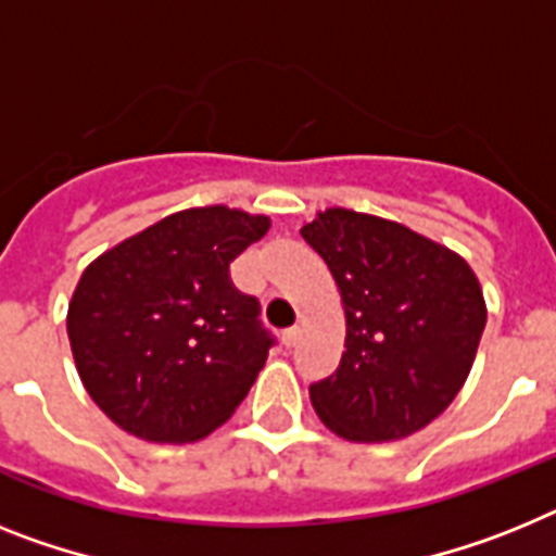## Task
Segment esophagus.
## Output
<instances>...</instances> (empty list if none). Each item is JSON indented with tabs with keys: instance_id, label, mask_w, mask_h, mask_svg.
I'll return each instance as SVG.
<instances>
[{
	"instance_id": "obj_1",
	"label": "esophagus",
	"mask_w": 556,
	"mask_h": 556,
	"mask_svg": "<svg viewBox=\"0 0 556 556\" xmlns=\"http://www.w3.org/2000/svg\"><path fill=\"white\" fill-rule=\"evenodd\" d=\"M296 342H300V328H288L286 333H282V344L291 350V348H296Z\"/></svg>"
}]
</instances>
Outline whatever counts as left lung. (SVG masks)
I'll return each mask as SVG.
<instances>
[{"label":"left lung","mask_w":556,"mask_h":556,"mask_svg":"<svg viewBox=\"0 0 556 556\" xmlns=\"http://www.w3.org/2000/svg\"><path fill=\"white\" fill-rule=\"evenodd\" d=\"M342 293L348 336L333 376L311 384L316 415L348 441H399L464 387L486 302L464 256L407 226L325 208L302 226Z\"/></svg>","instance_id":"1"}]
</instances>
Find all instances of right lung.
<instances>
[{
  "instance_id": "right-lung-1",
  "label": "right lung",
  "mask_w": 556,
  "mask_h": 556,
  "mask_svg": "<svg viewBox=\"0 0 556 556\" xmlns=\"http://www.w3.org/2000/svg\"><path fill=\"white\" fill-rule=\"evenodd\" d=\"M268 226L228 206L186 208L87 265L70 348L90 399L129 435L200 441L249 395L274 336L228 265Z\"/></svg>"
}]
</instances>
